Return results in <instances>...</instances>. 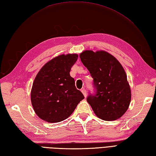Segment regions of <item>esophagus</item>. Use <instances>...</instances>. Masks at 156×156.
Wrapping results in <instances>:
<instances>
[{"label":"esophagus","mask_w":156,"mask_h":156,"mask_svg":"<svg viewBox=\"0 0 156 156\" xmlns=\"http://www.w3.org/2000/svg\"><path fill=\"white\" fill-rule=\"evenodd\" d=\"M81 92H82L83 94H84V97H86V96H87V94H86V90L85 89H82V90H81Z\"/></svg>","instance_id":"obj_1"}]
</instances>
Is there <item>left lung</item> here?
<instances>
[{"label": "left lung", "instance_id": "8db88e82", "mask_svg": "<svg viewBox=\"0 0 156 156\" xmlns=\"http://www.w3.org/2000/svg\"><path fill=\"white\" fill-rule=\"evenodd\" d=\"M80 58L94 79L95 94L87 98L94 112L106 121L122 117L131 101V90L122 64L104 50H85Z\"/></svg>", "mask_w": 156, "mask_h": 156}]
</instances>
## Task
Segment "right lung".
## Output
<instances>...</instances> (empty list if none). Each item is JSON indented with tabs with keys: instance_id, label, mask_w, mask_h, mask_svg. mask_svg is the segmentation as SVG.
I'll return each instance as SVG.
<instances>
[{
	"instance_id": "add662e5",
	"label": "right lung",
	"mask_w": 156,
	"mask_h": 156,
	"mask_svg": "<svg viewBox=\"0 0 156 156\" xmlns=\"http://www.w3.org/2000/svg\"><path fill=\"white\" fill-rule=\"evenodd\" d=\"M78 54H62L48 62L36 76L31 90V102L38 116L49 123L68 118L84 98L70 76Z\"/></svg>"
}]
</instances>
